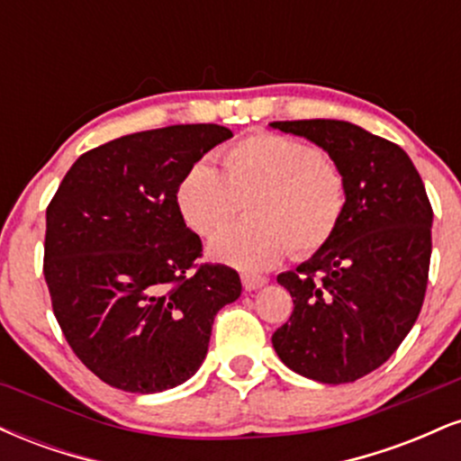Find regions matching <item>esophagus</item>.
Segmentation results:
<instances>
[{
    "mask_svg": "<svg viewBox=\"0 0 461 461\" xmlns=\"http://www.w3.org/2000/svg\"><path fill=\"white\" fill-rule=\"evenodd\" d=\"M242 285H245V290H258L262 288V285L268 284V277H262V275H242Z\"/></svg>",
    "mask_w": 461,
    "mask_h": 461,
    "instance_id": "1",
    "label": "esophagus"
}]
</instances>
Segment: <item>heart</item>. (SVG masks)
<instances>
[{"mask_svg": "<svg viewBox=\"0 0 461 461\" xmlns=\"http://www.w3.org/2000/svg\"><path fill=\"white\" fill-rule=\"evenodd\" d=\"M177 208L190 230L212 236L249 201L245 223L221 231L210 256L240 271H267L310 258L330 245L347 212L348 184L340 164L308 142L258 131L223 151V171L197 160L177 184Z\"/></svg>", "mask_w": 461, "mask_h": 461, "instance_id": "obj_1", "label": "heart"}]
</instances>
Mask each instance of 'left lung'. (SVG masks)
I'll list each match as a JSON object with an SVG mask.
<instances>
[{"instance_id": "8db88e82", "label": "left lung", "mask_w": 461, "mask_h": 461, "mask_svg": "<svg viewBox=\"0 0 461 461\" xmlns=\"http://www.w3.org/2000/svg\"><path fill=\"white\" fill-rule=\"evenodd\" d=\"M271 125L322 147L348 184L345 219L330 245L277 275L294 310L273 333V347L303 377L356 382L393 356L422 308L429 197L410 156L382 136L333 119Z\"/></svg>"}]
</instances>
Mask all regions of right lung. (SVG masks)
Masks as SVG:
<instances>
[{"mask_svg":"<svg viewBox=\"0 0 461 461\" xmlns=\"http://www.w3.org/2000/svg\"><path fill=\"white\" fill-rule=\"evenodd\" d=\"M223 125L136 131L82 153L47 205L43 273L68 347L125 393L176 388L208 353L216 312L240 297L225 264H201L177 184Z\"/></svg>","mask_w":461,"mask_h":461,"instance_id":"right-lung-1","label":"right lung"}]
</instances>
